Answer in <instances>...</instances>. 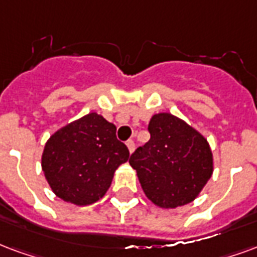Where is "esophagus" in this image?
<instances>
[{"label": "esophagus", "instance_id": "34e87169", "mask_svg": "<svg viewBox=\"0 0 257 257\" xmlns=\"http://www.w3.org/2000/svg\"><path fill=\"white\" fill-rule=\"evenodd\" d=\"M126 147H128L129 153H131V154L134 153V150H135V142H134V140H128V142H126Z\"/></svg>", "mask_w": 257, "mask_h": 257}]
</instances>
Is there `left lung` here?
I'll list each match as a JSON object with an SVG mask.
<instances>
[{"label":"left lung","instance_id":"1","mask_svg":"<svg viewBox=\"0 0 257 257\" xmlns=\"http://www.w3.org/2000/svg\"><path fill=\"white\" fill-rule=\"evenodd\" d=\"M148 132L150 140L129 158L146 196L161 208L195 200L214 169L206 138L170 113L154 114Z\"/></svg>","mask_w":257,"mask_h":257}]
</instances>
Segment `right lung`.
Wrapping results in <instances>:
<instances>
[{"label":"right lung","mask_w":257,"mask_h":257,"mask_svg":"<svg viewBox=\"0 0 257 257\" xmlns=\"http://www.w3.org/2000/svg\"><path fill=\"white\" fill-rule=\"evenodd\" d=\"M115 129L102 115L90 113L51 135L42 154V170L57 196L76 206L104 196L114 172L129 159Z\"/></svg>","instance_id":"1"}]
</instances>
